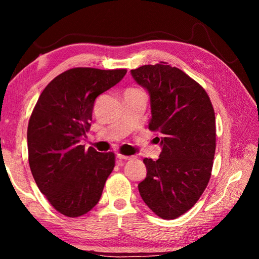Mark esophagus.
Masks as SVG:
<instances>
[{"mask_svg": "<svg viewBox=\"0 0 259 259\" xmlns=\"http://www.w3.org/2000/svg\"><path fill=\"white\" fill-rule=\"evenodd\" d=\"M116 157L119 160H124V161H128V160H131V159H134V156H128V155H122V154H117L116 155Z\"/></svg>", "mask_w": 259, "mask_h": 259, "instance_id": "1", "label": "esophagus"}]
</instances>
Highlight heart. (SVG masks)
<instances>
[{
	"label": "heart",
	"instance_id": "b5f03b06",
	"mask_svg": "<svg viewBox=\"0 0 259 259\" xmlns=\"http://www.w3.org/2000/svg\"><path fill=\"white\" fill-rule=\"evenodd\" d=\"M129 90H137V89H129Z\"/></svg>",
	"mask_w": 259,
	"mask_h": 259
}]
</instances>
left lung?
I'll use <instances>...</instances> for the list:
<instances>
[{"instance_id": "left-lung-1", "label": "left lung", "mask_w": 259, "mask_h": 259, "mask_svg": "<svg viewBox=\"0 0 259 259\" xmlns=\"http://www.w3.org/2000/svg\"><path fill=\"white\" fill-rule=\"evenodd\" d=\"M131 75L150 95L148 129L160 134L162 148L156 161L144 159L147 175L138 190L153 212L175 219L196 203L209 183L216 150L212 104L198 82L164 61L131 69Z\"/></svg>"}]
</instances>
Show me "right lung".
I'll list each match as a JSON object with an SVG mask.
<instances>
[{
	"label": "right lung",
	"mask_w": 259,
	"mask_h": 259,
	"mask_svg": "<svg viewBox=\"0 0 259 259\" xmlns=\"http://www.w3.org/2000/svg\"><path fill=\"white\" fill-rule=\"evenodd\" d=\"M125 73L71 68L46 87L33 109L27 129L30 171L42 194L65 216L90 211L113 171L114 153L85 150L80 140L90 129L96 98Z\"/></svg>",
	"instance_id": "1"
}]
</instances>
